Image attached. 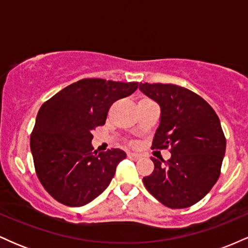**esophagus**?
I'll list each match as a JSON object with an SVG mask.
<instances>
[{
	"label": "esophagus",
	"instance_id": "1",
	"mask_svg": "<svg viewBox=\"0 0 248 248\" xmlns=\"http://www.w3.org/2000/svg\"><path fill=\"white\" fill-rule=\"evenodd\" d=\"M127 157H129V158H133V160H138V158H140L141 157V155L140 154H138V153H127Z\"/></svg>",
	"mask_w": 248,
	"mask_h": 248
}]
</instances>
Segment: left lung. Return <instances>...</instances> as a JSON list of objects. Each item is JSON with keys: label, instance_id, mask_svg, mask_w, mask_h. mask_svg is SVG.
Here are the masks:
<instances>
[{"label": "left lung", "instance_id": "8db88e82", "mask_svg": "<svg viewBox=\"0 0 248 248\" xmlns=\"http://www.w3.org/2000/svg\"><path fill=\"white\" fill-rule=\"evenodd\" d=\"M161 107L153 149L170 148L168 161L156 160L143 177L146 189L170 209H184L207 195L220 175L226 139L218 115L202 96L173 84L140 82Z\"/></svg>", "mask_w": 248, "mask_h": 248}]
</instances>
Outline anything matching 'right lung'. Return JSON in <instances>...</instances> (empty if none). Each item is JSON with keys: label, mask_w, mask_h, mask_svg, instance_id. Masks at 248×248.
Listing matches in <instances>:
<instances>
[{"label": "right lung", "mask_w": 248, "mask_h": 248, "mask_svg": "<svg viewBox=\"0 0 248 248\" xmlns=\"http://www.w3.org/2000/svg\"><path fill=\"white\" fill-rule=\"evenodd\" d=\"M139 82L88 78L62 88L39 108L30 148L39 182L59 203L82 206L109 186L120 149L98 153L92 132L104 126L113 102L130 95Z\"/></svg>", "instance_id": "add662e5"}]
</instances>
